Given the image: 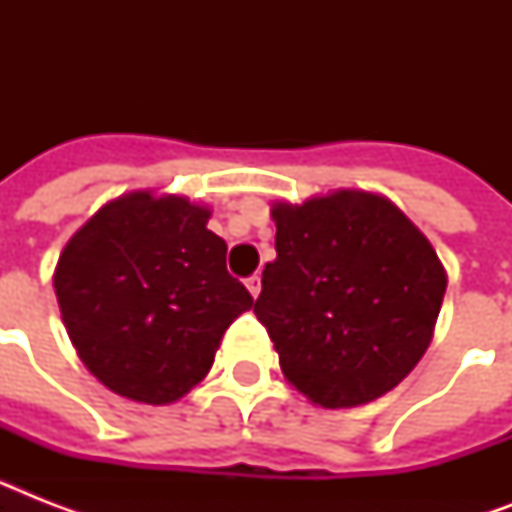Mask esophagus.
I'll list each match as a JSON object with an SVG mask.
<instances>
[{"instance_id": "esophagus-1", "label": "esophagus", "mask_w": 512, "mask_h": 512, "mask_svg": "<svg viewBox=\"0 0 512 512\" xmlns=\"http://www.w3.org/2000/svg\"><path fill=\"white\" fill-rule=\"evenodd\" d=\"M247 289H249V295H252V297L260 295V276H257V273L247 279Z\"/></svg>"}]
</instances>
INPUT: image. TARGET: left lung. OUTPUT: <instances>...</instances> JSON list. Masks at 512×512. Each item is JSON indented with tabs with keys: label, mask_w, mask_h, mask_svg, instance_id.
I'll list each match as a JSON object with an SVG mask.
<instances>
[{
	"label": "left lung",
	"mask_w": 512,
	"mask_h": 512,
	"mask_svg": "<svg viewBox=\"0 0 512 512\" xmlns=\"http://www.w3.org/2000/svg\"><path fill=\"white\" fill-rule=\"evenodd\" d=\"M276 260L265 265L257 321L281 372L324 409L369 404L428 350L446 271L417 225L369 191L276 201Z\"/></svg>",
	"instance_id": "left-lung-1"
}]
</instances>
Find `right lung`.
Returning a JSON list of instances; mask_svg holds the SVG:
<instances>
[{
  "label": "right lung",
  "mask_w": 512,
  "mask_h": 512,
  "mask_svg": "<svg viewBox=\"0 0 512 512\" xmlns=\"http://www.w3.org/2000/svg\"><path fill=\"white\" fill-rule=\"evenodd\" d=\"M209 209L132 191L71 236L52 276L82 364L108 390L164 406L207 377L225 329L252 295L225 271Z\"/></svg>",
  "instance_id": "right-lung-1"
}]
</instances>
